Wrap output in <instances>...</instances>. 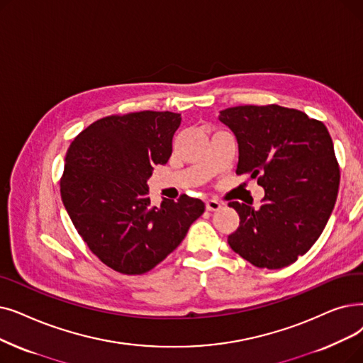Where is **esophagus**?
Listing matches in <instances>:
<instances>
[{
	"label": "esophagus",
	"mask_w": 363,
	"mask_h": 363,
	"mask_svg": "<svg viewBox=\"0 0 363 363\" xmlns=\"http://www.w3.org/2000/svg\"><path fill=\"white\" fill-rule=\"evenodd\" d=\"M220 206H223V203L218 201L216 199H211V200H206V209H208V211H211V212L220 209Z\"/></svg>",
	"instance_id": "1"
}]
</instances>
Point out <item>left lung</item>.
Masks as SVG:
<instances>
[{
	"mask_svg": "<svg viewBox=\"0 0 363 363\" xmlns=\"http://www.w3.org/2000/svg\"><path fill=\"white\" fill-rule=\"evenodd\" d=\"M219 120L238 138L235 173L265 191L258 209L228 203L240 216L228 245L259 269L291 265L319 239L337 200L340 167L326 125L276 104L227 108Z\"/></svg>",
	"mask_w": 363,
	"mask_h": 363,
	"instance_id": "obj_1",
	"label": "left lung"
}]
</instances>
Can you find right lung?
<instances>
[{
    "instance_id": "obj_1",
    "label": "right lung",
    "mask_w": 363,
    "mask_h": 363,
    "mask_svg": "<svg viewBox=\"0 0 363 363\" xmlns=\"http://www.w3.org/2000/svg\"><path fill=\"white\" fill-rule=\"evenodd\" d=\"M181 114L138 111L91 123L68 148L60 197L89 249L121 274H144L184 240L204 203L182 194L152 206L147 179L167 163Z\"/></svg>"
}]
</instances>
